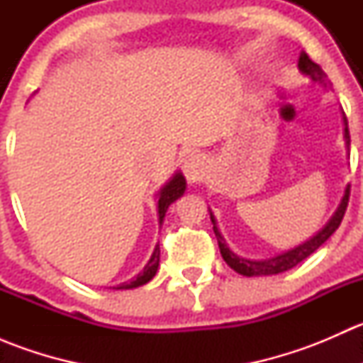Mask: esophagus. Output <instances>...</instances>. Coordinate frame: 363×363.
<instances>
[{
  "instance_id": "obj_1",
  "label": "esophagus",
  "mask_w": 363,
  "mask_h": 363,
  "mask_svg": "<svg viewBox=\"0 0 363 363\" xmlns=\"http://www.w3.org/2000/svg\"><path fill=\"white\" fill-rule=\"evenodd\" d=\"M182 170H184L189 182L200 181L205 174V160L202 158V155L193 152V155L186 156L184 163H182Z\"/></svg>"
}]
</instances>
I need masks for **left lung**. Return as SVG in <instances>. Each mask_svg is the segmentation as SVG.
<instances>
[{
	"instance_id": "obj_1",
	"label": "left lung",
	"mask_w": 363,
	"mask_h": 363,
	"mask_svg": "<svg viewBox=\"0 0 363 363\" xmlns=\"http://www.w3.org/2000/svg\"><path fill=\"white\" fill-rule=\"evenodd\" d=\"M298 69L303 73V75L309 77L313 82L321 84V86H325V87H330V82H328V79H327V75H325L323 69L318 67L314 61H311L309 56H307L306 52H300ZM342 123H344V142H346V149L350 151L351 140H350V131H347V119H346V116H344V112H342ZM347 200H350V184L344 188V195H342V199H340L339 207L335 208V212L332 214V218L328 219V223L320 230V232L314 233V235L311 237V239H307L306 242H302V244H298V246L291 247V250L281 252V255L270 256V258H265V259H251V258H244V256L235 255V252L226 246V240L223 239L221 232H219V228H218V223H216V218L212 212H211V221H212V225H214L212 228H214L216 239H218L219 251H221L223 259L228 263L230 269H233L237 274H240V276H246V277L274 276V274L286 272V270L294 269V267L298 265L300 262H303L307 256L313 255V252L316 251L318 247H320L321 244H323L325 240H327L328 237H330L332 233L339 228L340 221H342V218H344V212H346Z\"/></svg>"
}]
</instances>
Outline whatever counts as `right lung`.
I'll use <instances>...</instances> for the list:
<instances>
[{
	"label": "right lung",
	"instance_id": "right-lung-1",
	"mask_svg": "<svg viewBox=\"0 0 363 363\" xmlns=\"http://www.w3.org/2000/svg\"><path fill=\"white\" fill-rule=\"evenodd\" d=\"M184 191H186V179H184V175L177 170L174 175H172L170 181H168L167 184H164L163 188L158 191L160 226L163 225V219H164V214H167L168 207H170L175 200L181 199V196L184 195ZM158 267H160V244H156L155 251H152L151 258H149V262L145 263V267L142 269V272L137 274V276H135L131 281H128V283H121V284H117V286H112V288L113 290H131V288L142 286V284L149 283V281L156 276V272H158Z\"/></svg>",
	"mask_w": 363,
	"mask_h": 363
}]
</instances>
